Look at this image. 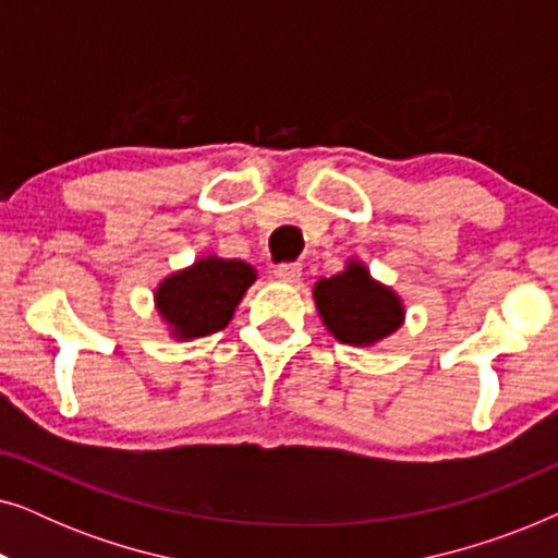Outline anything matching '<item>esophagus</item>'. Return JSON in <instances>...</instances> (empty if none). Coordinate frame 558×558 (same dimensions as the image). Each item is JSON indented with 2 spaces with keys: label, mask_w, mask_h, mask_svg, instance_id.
<instances>
[{
  "label": "esophagus",
  "mask_w": 558,
  "mask_h": 558,
  "mask_svg": "<svg viewBox=\"0 0 558 558\" xmlns=\"http://www.w3.org/2000/svg\"><path fill=\"white\" fill-rule=\"evenodd\" d=\"M274 277L279 281H296L302 277V266L300 264H279L277 269H274Z\"/></svg>",
  "instance_id": "esophagus-1"
}]
</instances>
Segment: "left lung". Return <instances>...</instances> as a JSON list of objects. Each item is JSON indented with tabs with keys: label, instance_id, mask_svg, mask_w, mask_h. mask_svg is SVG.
Instances as JSON below:
<instances>
[{
	"label": "left lung",
	"instance_id": "1",
	"mask_svg": "<svg viewBox=\"0 0 558 558\" xmlns=\"http://www.w3.org/2000/svg\"><path fill=\"white\" fill-rule=\"evenodd\" d=\"M317 312L327 330L348 345H373L403 323L401 300L371 279L363 264L350 262L342 274L315 284Z\"/></svg>",
	"mask_w": 558,
	"mask_h": 558
}]
</instances>
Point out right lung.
Listing matches in <instances>:
<instances>
[{
	"label": "right lung",
	"instance_id": "obj_1",
	"mask_svg": "<svg viewBox=\"0 0 558 558\" xmlns=\"http://www.w3.org/2000/svg\"><path fill=\"white\" fill-rule=\"evenodd\" d=\"M256 281L254 266L208 256L159 284L157 310L180 340L203 338L231 323L241 296Z\"/></svg>",
	"mask_w": 558,
	"mask_h": 558
}]
</instances>
